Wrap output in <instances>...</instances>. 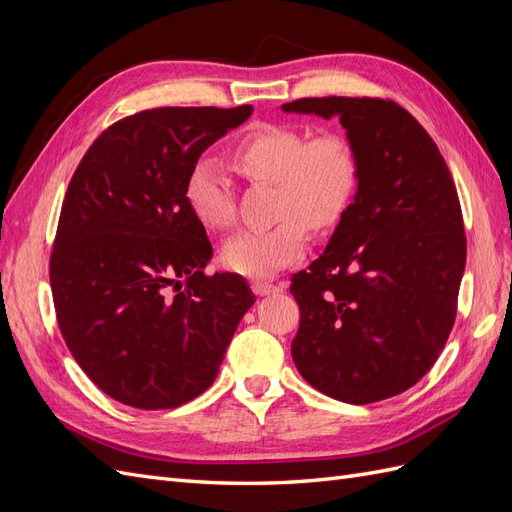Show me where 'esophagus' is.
I'll return each instance as SVG.
<instances>
[{
    "instance_id": "obj_1",
    "label": "esophagus",
    "mask_w": 512,
    "mask_h": 512,
    "mask_svg": "<svg viewBox=\"0 0 512 512\" xmlns=\"http://www.w3.org/2000/svg\"><path fill=\"white\" fill-rule=\"evenodd\" d=\"M252 290L258 294V297H267V294L284 290V286H275V284H269V282H254Z\"/></svg>"
}]
</instances>
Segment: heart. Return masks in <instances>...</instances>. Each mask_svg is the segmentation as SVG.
Listing matches in <instances>:
<instances>
[{"label": "heart", "instance_id": "heart-1", "mask_svg": "<svg viewBox=\"0 0 512 512\" xmlns=\"http://www.w3.org/2000/svg\"><path fill=\"white\" fill-rule=\"evenodd\" d=\"M232 160L252 181L277 185L275 218L265 230H241L222 245V262L232 273L269 277L303 258L307 228L324 232L344 218L359 185V151L344 132L309 138L305 130L265 123L235 147ZM185 196L196 220L224 230L235 222V194L224 168L200 160L188 177Z\"/></svg>", "mask_w": 512, "mask_h": 512}]
</instances>
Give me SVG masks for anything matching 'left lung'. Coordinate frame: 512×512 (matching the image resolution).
<instances>
[{"label":"left lung","instance_id":"left-lung-1","mask_svg":"<svg viewBox=\"0 0 512 512\" xmlns=\"http://www.w3.org/2000/svg\"><path fill=\"white\" fill-rule=\"evenodd\" d=\"M282 111L337 117L361 164L327 250L292 275L301 309L292 361L346 404L404 393L438 361L455 324L466 235L451 170L391 100L301 98Z\"/></svg>","mask_w":512,"mask_h":512}]
</instances>
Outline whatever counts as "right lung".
Listing matches in <instances>:
<instances>
[{
	"label": "right lung",
	"instance_id": "obj_1",
	"mask_svg": "<svg viewBox=\"0 0 512 512\" xmlns=\"http://www.w3.org/2000/svg\"><path fill=\"white\" fill-rule=\"evenodd\" d=\"M254 108L166 106L113 123L74 170L51 254L61 335L100 391L177 408L218 376L256 301L237 273L207 275L205 226L185 196L203 151Z\"/></svg>",
	"mask_w": 512,
	"mask_h": 512
}]
</instances>
